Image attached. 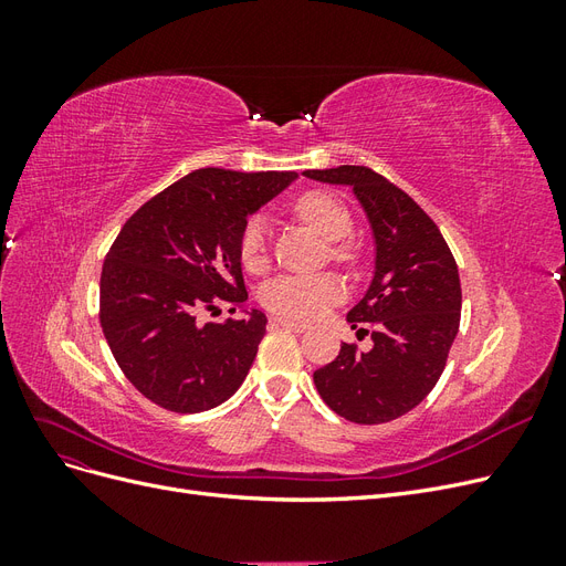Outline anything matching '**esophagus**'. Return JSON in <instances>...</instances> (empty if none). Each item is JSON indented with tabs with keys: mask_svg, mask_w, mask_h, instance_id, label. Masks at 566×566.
I'll use <instances>...</instances> for the list:
<instances>
[{
	"mask_svg": "<svg viewBox=\"0 0 566 566\" xmlns=\"http://www.w3.org/2000/svg\"><path fill=\"white\" fill-rule=\"evenodd\" d=\"M273 323L281 325V328H285V331H293V333H304V331H310V325H306V323H300V321H293V318H273Z\"/></svg>",
	"mask_w": 566,
	"mask_h": 566,
	"instance_id": "esophagus-1",
	"label": "esophagus"
}]
</instances>
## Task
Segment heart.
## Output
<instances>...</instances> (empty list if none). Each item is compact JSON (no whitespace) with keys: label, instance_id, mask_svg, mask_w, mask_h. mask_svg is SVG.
<instances>
[{"label":"heart","instance_id":"obj_1","mask_svg":"<svg viewBox=\"0 0 566 566\" xmlns=\"http://www.w3.org/2000/svg\"><path fill=\"white\" fill-rule=\"evenodd\" d=\"M295 214L316 229L328 241H339L352 231V214L347 205L328 191H306L295 205ZM241 262L250 271H260L266 264V219L254 214L245 221L241 233ZM337 260H354V252L345 245L335 248ZM345 295V283L335 273H283L262 287V302L269 312L283 318L312 321L318 318L331 304Z\"/></svg>","mask_w":566,"mask_h":566}]
</instances>
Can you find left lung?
<instances>
[{
  "mask_svg": "<svg viewBox=\"0 0 566 566\" xmlns=\"http://www.w3.org/2000/svg\"><path fill=\"white\" fill-rule=\"evenodd\" d=\"M304 177L349 186L370 221L375 271L347 321L373 345H342L314 373L321 399L337 416L380 424L413 410L441 378L460 325V276L453 254L420 205L364 165L306 169Z\"/></svg>",
  "mask_w": 566,
  "mask_h": 566,
  "instance_id": "obj_1",
  "label": "left lung"
}]
</instances>
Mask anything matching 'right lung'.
Wrapping results in <instances>:
<instances>
[{
  "mask_svg": "<svg viewBox=\"0 0 566 566\" xmlns=\"http://www.w3.org/2000/svg\"><path fill=\"white\" fill-rule=\"evenodd\" d=\"M295 179L297 172L196 169L144 202L117 233L101 271L98 318L117 366L148 401L200 413L243 385L266 316H198L245 304L243 227Z\"/></svg>",
  "mask_w": 566,
  "mask_h": 566,
  "instance_id": "add662e5",
  "label": "right lung"
}]
</instances>
